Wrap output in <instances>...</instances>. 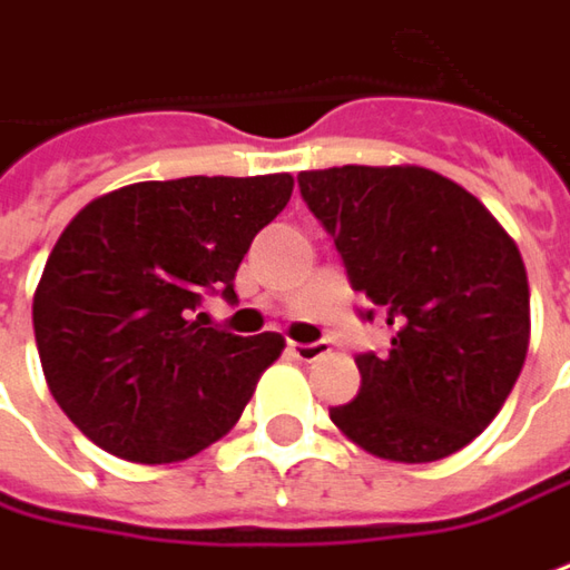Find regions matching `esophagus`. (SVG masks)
<instances>
[{"mask_svg":"<svg viewBox=\"0 0 570 570\" xmlns=\"http://www.w3.org/2000/svg\"><path fill=\"white\" fill-rule=\"evenodd\" d=\"M288 347H292V354L297 361H316V357H323V354L330 351L326 342H311V345H297V342H292Z\"/></svg>","mask_w":570,"mask_h":570,"instance_id":"esophagus-1","label":"esophagus"}]
</instances>
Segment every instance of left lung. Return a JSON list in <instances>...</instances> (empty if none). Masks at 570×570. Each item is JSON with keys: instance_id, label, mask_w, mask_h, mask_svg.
<instances>
[{"instance_id": "left-lung-1", "label": "left lung", "mask_w": 570, "mask_h": 570, "mask_svg": "<svg viewBox=\"0 0 570 570\" xmlns=\"http://www.w3.org/2000/svg\"><path fill=\"white\" fill-rule=\"evenodd\" d=\"M345 259L351 288L392 326L389 354H357L361 392L332 423L364 452L426 464L480 436L521 376L530 288L518 244L452 178L420 166L297 175Z\"/></svg>"}]
</instances>
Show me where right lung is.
I'll use <instances>...</instances> for the list:
<instances>
[{"label": "right lung", "mask_w": 570, "mask_h": 570, "mask_svg": "<svg viewBox=\"0 0 570 570\" xmlns=\"http://www.w3.org/2000/svg\"><path fill=\"white\" fill-rule=\"evenodd\" d=\"M288 171L137 181L68 223L33 294L52 399L102 452L171 464L238 423L278 332L240 338L204 320V294L238 301L250 240L292 200Z\"/></svg>", "instance_id": "obj_1"}]
</instances>
